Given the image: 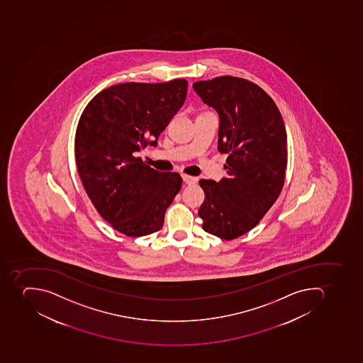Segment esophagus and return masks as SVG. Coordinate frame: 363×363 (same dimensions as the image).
Returning <instances> with one entry per match:
<instances>
[{
  "label": "esophagus",
  "mask_w": 363,
  "mask_h": 363,
  "mask_svg": "<svg viewBox=\"0 0 363 363\" xmlns=\"http://www.w3.org/2000/svg\"><path fill=\"white\" fill-rule=\"evenodd\" d=\"M184 182L187 185H194V184L197 183V178L193 177V176H187V174H184L183 176Z\"/></svg>",
  "instance_id": "obj_1"
}]
</instances>
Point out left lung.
I'll use <instances>...</instances> for the list:
<instances>
[{"label": "left lung", "mask_w": 363, "mask_h": 363, "mask_svg": "<svg viewBox=\"0 0 363 363\" xmlns=\"http://www.w3.org/2000/svg\"><path fill=\"white\" fill-rule=\"evenodd\" d=\"M203 102L219 113L218 150L227 153L228 177L201 179L206 199L199 210L202 228L235 240L255 228L285 183L287 135L276 103L260 86L220 76L193 84Z\"/></svg>", "instance_id": "8db88e82"}]
</instances>
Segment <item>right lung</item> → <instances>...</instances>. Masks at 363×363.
I'll use <instances>...</instances> for the list:
<instances>
[{
  "label": "right lung",
  "instance_id": "obj_1",
  "mask_svg": "<svg viewBox=\"0 0 363 363\" xmlns=\"http://www.w3.org/2000/svg\"><path fill=\"white\" fill-rule=\"evenodd\" d=\"M187 85L174 79L110 86L80 116L74 135L80 180L101 217L126 236L160 230L180 191L179 174L157 172L135 153L157 144L185 102Z\"/></svg>",
  "mask_w": 363,
  "mask_h": 363
}]
</instances>
